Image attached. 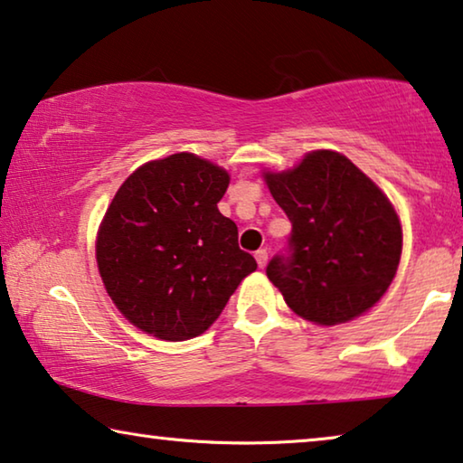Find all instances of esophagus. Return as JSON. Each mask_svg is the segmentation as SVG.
Returning <instances> with one entry per match:
<instances>
[{"label": "esophagus", "mask_w": 463, "mask_h": 463, "mask_svg": "<svg viewBox=\"0 0 463 463\" xmlns=\"http://www.w3.org/2000/svg\"><path fill=\"white\" fill-rule=\"evenodd\" d=\"M255 261H258L260 268H264L268 264V251L266 250H258L255 251Z\"/></svg>", "instance_id": "1"}]
</instances>
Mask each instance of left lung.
<instances>
[{
	"instance_id": "8db88e82",
	"label": "left lung",
	"mask_w": 463,
	"mask_h": 463,
	"mask_svg": "<svg viewBox=\"0 0 463 463\" xmlns=\"http://www.w3.org/2000/svg\"><path fill=\"white\" fill-rule=\"evenodd\" d=\"M291 220L285 251L268 261V279L287 306L333 326L383 298L402 258V224L384 193L336 151H312L298 168L266 175Z\"/></svg>"
}]
</instances>
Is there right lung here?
Masks as SVG:
<instances>
[{
  "mask_svg": "<svg viewBox=\"0 0 463 463\" xmlns=\"http://www.w3.org/2000/svg\"><path fill=\"white\" fill-rule=\"evenodd\" d=\"M229 175L193 154L135 170L103 216L98 266L124 318L164 341L208 330L258 264L218 210Z\"/></svg>",
  "mask_w": 463,
  "mask_h": 463,
  "instance_id": "1",
  "label": "right lung"
}]
</instances>
